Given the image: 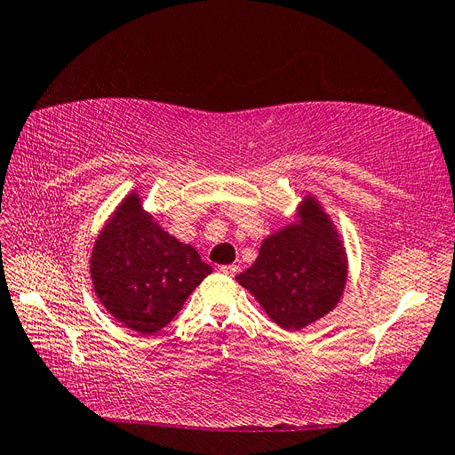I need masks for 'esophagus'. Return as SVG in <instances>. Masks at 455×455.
Masks as SVG:
<instances>
[{
  "label": "esophagus",
  "instance_id": "obj_1",
  "mask_svg": "<svg viewBox=\"0 0 455 455\" xmlns=\"http://www.w3.org/2000/svg\"><path fill=\"white\" fill-rule=\"evenodd\" d=\"M219 272H220V274H225V275H230V277H233V275H236V274L240 272V267H238V266H220V267H219Z\"/></svg>",
  "mask_w": 455,
  "mask_h": 455
}]
</instances>
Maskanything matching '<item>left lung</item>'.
I'll use <instances>...</instances> for the list:
<instances>
[{"mask_svg": "<svg viewBox=\"0 0 455 455\" xmlns=\"http://www.w3.org/2000/svg\"><path fill=\"white\" fill-rule=\"evenodd\" d=\"M347 259L340 236L315 197H305L297 222L269 235L256 262L236 275L272 321L299 331L328 315L340 301Z\"/></svg>", "mask_w": 455, "mask_h": 455, "instance_id": "8db88e82", "label": "left lung"}]
</instances>
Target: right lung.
I'll return each instance as SVG.
<instances>
[{"instance_id":"1","label":"right lung","mask_w":455,"mask_h":455,"mask_svg":"<svg viewBox=\"0 0 455 455\" xmlns=\"http://www.w3.org/2000/svg\"><path fill=\"white\" fill-rule=\"evenodd\" d=\"M90 272L95 295L119 323L154 334L180 313L212 267L191 244L168 235L132 191L95 240Z\"/></svg>"}]
</instances>
